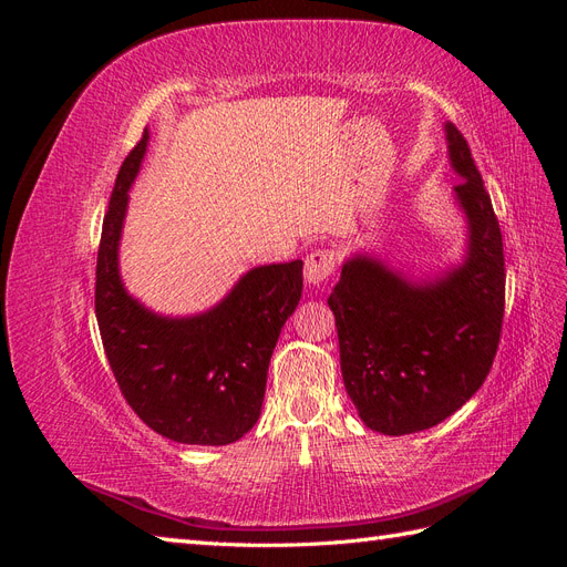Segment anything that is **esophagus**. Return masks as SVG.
Masks as SVG:
<instances>
[{
    "mask_svg": "<svg viewBox=\"0 0 567 567\" xmlns=\"http://www.w3.org/2000/svg\"><path fill=\"white\" fill-rule=\"evenodd\" d=\"M336 262H338L336 250L331 248L312 250L305 257V281L310 286H321L333 274Z\"/></svg>",
    "mask_w": 567,
    "mask_h": 567,
    "instance_id": "esophagus-1",
    "label": "esophagus"
}]
</instances>
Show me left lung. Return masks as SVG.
<instances>
[{
	"label": "left lung",
	"instance_id": "obj_1",
	"mask_svg": "<svg viewBox=\"0 0 567 567\" xmlns=\"http://www.w3.org/2000/svg\"><path fill=\"white\" fill-rule=\"evenodd\" d=\"M461 184L466 252L435 277L411 279L381 257H348L329 298L340 371L359 419L383 435L427 431L485 383L504 321V244L463 134L444 123Z\"/></svg>",
	"mask_w": 567,
	"mask_h": 567
}]
</instances>
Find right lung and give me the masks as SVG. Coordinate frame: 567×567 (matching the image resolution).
Masks as SVG:
<instances>
[{"label":"right lung","instance_id":"1","mask_svg":"<svg viewBox=\"0 0 567 567\" xmlns=\"http://www.w3.org/2000/svg\"><path fill=\"white\" fill-rule=\"evenodd\" d=\"M148 130L120 167L96 257V321L120 392L151 431L182 444H231L260 419L267 369L302 296V260L246 271L210 310L151 312L127 293L117 250Z\"/></svg>","mask_w":567,"mask_h":567}]
</instances>
